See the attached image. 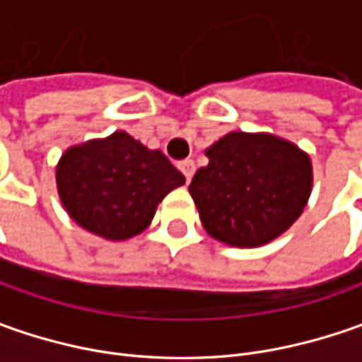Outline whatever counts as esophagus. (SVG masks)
Listing matches in <instances>:
<instances>
[{
	"label": "esophagus",
	"instance_id": "esophagus-1",
	"mask_svg": "<svg viewBox=\"0 0 362 362\" xmlns=\"http://www.w3.org/2000/svg\"><path fill=\"white\" fill-rule=\"evenodd\" d=\"M179 169H181V173L185 175V179L187 181H191V177H193V173H195V163L191 159H185L179 163Z\"/></svg>",
	"mask_w": 362,
	"mask_h": 362
}]
</instances>
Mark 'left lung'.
I'll return each instance as SVG.
<instances>
[{"mask_svg": "<svg viewBox=\"0 0 362 362\" xmlns=\"http://www.w3.org/2000/svg\"><path fill=\"white\" fill-rule=\"evenodd\" d=\"M207 167L189 193L205 231L217 242L257 247L282 235L313 191L310 157L268 132L233 131L205 151Z\"/></svg>", "mask_w": 362, "mask_h": 362, "instance_id": "8db88e82", "label": "left lung"}]
</instances>
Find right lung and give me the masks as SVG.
<instances>
[{
    "mask_svg": "<svg viewBox=\"0 0 362 362\" xmlns=\"http://www.w3.org/2000/svg\"><path fill=\"white\" fill-rule=\"evenodd\" d=\"M185 177L160 151L117 131L70 146L56 167L58 195L80 228L122 242L148 228L165 195Z\"/></svg>",
    "mask_w": 362,
    "mask_h": 362,
    "instance_id": "1",
    "label": "right lung"
}]
</instances>
